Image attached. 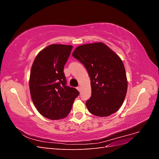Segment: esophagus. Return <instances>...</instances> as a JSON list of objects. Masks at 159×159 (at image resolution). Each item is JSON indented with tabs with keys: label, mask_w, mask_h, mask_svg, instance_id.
I'll use <instances>...</instances> for the list:
<instances>
[{
	"label": "esophagus",
	"mask_w": 159,
	"mask_h": 159,
	"mask_svg": "<svg viewBox=\"0 0 159 159\" xmlns=\"http://www.w3.org/2000/svg\"><path fill=\"white\" fill-rule=\"evenodd\" d=\"M77 89H78L79 91H80V86H78V87H77Z\"/></svg>",
	"instance_id": "obj_1"
}]
</instances>
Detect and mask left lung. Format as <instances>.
I'll return each instance as SVG.
<instances>
[{"mask_svg":"<svg viewBox=\"0 0 159 159\" xmlns=\"http://www.w3.org/2000/svg\"><path fill=\"white\" fill-rule=\"evenodd\" d=\"M72 56L82 63L91 79V96L85 105L95 116L118 111L125 98L127 79L120 57L103 42L79 46Z\"/></svg>","mask_w":159,"mask_h":159,"instance_id":"8db88e82","label":"left lung"}]
</instances>
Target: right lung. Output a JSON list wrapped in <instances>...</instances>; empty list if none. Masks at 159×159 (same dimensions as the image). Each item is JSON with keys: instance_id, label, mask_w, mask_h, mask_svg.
Instances as JSON below:
<instances>
[{"instance_id": "right-lung-1", "label": "right lung", "mask_w": 159, "mask_h": 159, "mask_svg": "<svg viewBox=\"0 0 159 159\" xmlns=\"http://www.w3.org/2000/svg\"><path fill=\"white\" fill-rule=\"evenodd\" d=\"M73 46L51 44L36 56L30 75L32 100L38 111L51 120L64 119L70 113L79 91L66 86L64 67Z\"/></svg>"}]
</instances>
